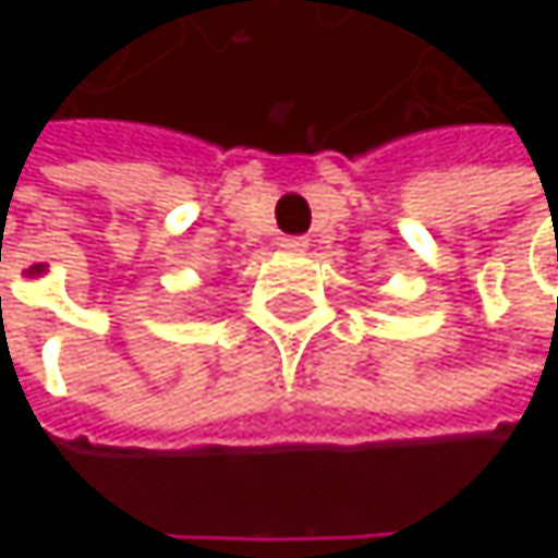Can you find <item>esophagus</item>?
<instances>
[{
    "instance_id": "esophagus-1",
    "label": "esophagus",
    "mask_w": 558,
    "mask_h": 558,
    "mask_svg": "<svg viewBox=\"0 0 558 558\" xmlns=\"http://www.w3.org/2000/svg\"><path fill=\"white\" fill-rule=\"evenodd\" d=\"M280 245H283L287 252H306V248H310V239H303V235H287Z\"/></svg>"
}]
</instances>
